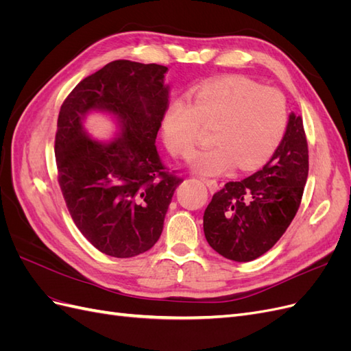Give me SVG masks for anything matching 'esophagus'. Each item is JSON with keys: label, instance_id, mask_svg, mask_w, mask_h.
Returning a JSON list of instances; mask_svg holds the SVG:
<instances>
[{"label": "esophagus", "instance_id": "1", "mask_svg": "<svg viewBox=\"0 0 351 351\" xmlns=\"http://www.w3.org/2000/svg\"><path fill=\"white\" fill-rule=\"evenodd\" d=\"M204 183L206 184V187L209 189L210 193H215L217 190L219 189V187H218V183L215 182V180H204Z\"/></svg>", "mask_w": 351, "mask_h": 351}]
</instances>
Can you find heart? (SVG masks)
Listing matches in <instances>:
<instances>
[{
	"instance_id": "obj_1",
	"label": "heart",
	"mask_w": 351,
	"mask_h": 351,
	"mask_svg": "<svg viewBox=\"0 0 351 351\" xmlns=\"http://www.w3.org/2000/svg\"><path fill=\"white\" fill-rule=\"evenodd\" d=\"M202 127L210 145L190 159L196 173L217 176L236 164L239 169L263 165L277 151L287 127V101L275 88H262L247 77L230 76L202 83L187 104L167 108L161 133L174 156L187 158L199 142Z\"/></svg>"
}]
</instances>
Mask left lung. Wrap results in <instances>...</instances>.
<instances>
[{
	"mask_svg": "<svg viewBox=\"0 0 351 351\" xmlns=\"http://www.w3.org/2000/svg\"><path fill=\"white\" fill-rule=\"evenodd\" d=\"M309 173L300 115L291 112L281 143L253 176L230 182L212 196L204 214L209 246L221 256L250 262L267 253L291 224Z\"/></svg>",
	"mask_w": 351,
	"mask_h": 351,
	"instance_id": "obj_1",
	"label": "left lung"
}]
</instances>
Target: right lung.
Masks as SVG:
<instances>
[{
	"instance_id": "right-lung-1",
	"label": "right lung",
	"mask_w": 351,
	"mask_h": 351,
	"mask_svg": "<svg viewBox=\"0 0 351 351\" xmlns=\"http://www.w3.org/2000/svg\"><path fill=\"white\" fill-rule=\"evenodd\" d=\"M167 70L117 60L83 79L61 105L56 134L61 192L82 234L108 256L149 250L183 182L167 173L155 145L168 107ZM90 112L111 114L117 137L95 141L84 129Z\"/></svg>"
}]
</instances>
